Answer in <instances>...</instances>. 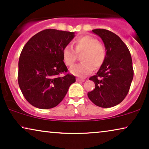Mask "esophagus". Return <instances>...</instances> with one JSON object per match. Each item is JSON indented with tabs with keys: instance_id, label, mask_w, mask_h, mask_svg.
Instances as JSON below:
<instances>
[{
	"instance_id": "34e87169",
	"label": "esophagus",
	"mask_w": 149,
	"mask_h": 149,
	"mask_svg": "<svg viewBox=\"0 0 149 149\" xmlns=\"http://www.w3.org/2000/svg\"><path fill=\"white\" fill-rule=\"evenodd\" d=\"M77 81H79V82H84L85 80H84V79H83L78 78V79H77Z\"/></svg>"
}]
</instances>
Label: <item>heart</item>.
I'll return each mask as SVG.
<instances>
[{
  "instance_id": "obj_1",
  "label": "heart",
  "mask_w": 149,
  "mask_h": 149,
  "mask_svg": "<svg viewBox=\"0 0 149 149\" xmlns=\"http://www.w3.org/2000/svg\"><path fill=\"white\" fill-rule=\"evenodd\" d=\"M76 52L70 45H66L62 52L63 58L67 66H71L77 60V53H83L81 60L83 62L73 66L70 72L75 76L85 77L91 74L95 68L100 67L104 62L107 52L102 45L99 43L96 38L90 35L81 36L75 41Z\"/></svg>"
}]
</instances>
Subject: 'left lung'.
<instances>
[{"mask_svg": "<svg viewBox=\"0 0 149 149\" xmlns=\"http://www.w3.org/2000/svg\"><path fill=\"white\" fill-rule=\"evenodd\" d=\"M92 32L102 40L107 56L96 75L89 78L94 82L95 89L87 95L97 107H113L121 103L130 90L134 77L132 56L117 34L105 29Z\"/></svg>", "mask_w": 149, "mask_h": 149, "instance_id": "1", "label": "left lung"}]
</instances>
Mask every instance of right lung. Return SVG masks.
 I'll return each instance as SVG.
<instances>
[{
  "label": "right lung",
  "mask_w": 149,
  "mask_h": 149,
  "mask_svg": "<svg viewBox=\"0 0 149 149\" xmlns=\"http://www.w3.org/2000/svg\"><path fill=\"white\" fill-rule=\"evenodd\" d=\"M74 32L46 29L34 35L22 49L18 63V83L30 104L49 109L60 104L76 81L66 74L62 52Z\"/></svg>",
  "instance_id": "add662e5"
}]
</instances>
